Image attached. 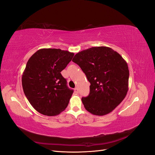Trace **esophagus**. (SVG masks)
<instances>
[{
  "mask_svg": "<svg viewBox=\"0 0 155 155\" xmlns=\"http://www.w3.org/2000/svg\"><path fill=\"white\" fill-rule=\"evenodd\" d=\"M74 92H76V94H78L79 93V90H78V88H77V87H76L74 88Z\"/></svg>",
  "mask_w": 155,
  "mask_h": 155,
  "instance_id": "34e87169",
  "label": "esophagus"
}]
</instances>
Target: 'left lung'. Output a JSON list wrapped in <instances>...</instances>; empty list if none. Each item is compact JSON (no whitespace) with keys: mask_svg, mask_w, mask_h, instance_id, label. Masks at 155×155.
<instances>
[{"mask_svg":"<svg viewBox=\"0 0 155 155\" xmlns=\"http://www.w3.org/2000/svg\"><path fill=\"white\" fill-rule=\"evenodd\" d=\"M78 64L90 82V93L82 97L85 109L91 114L110 113L125 97L128 91L127 63L117 52L107 46L92 47L75 55Z\"/></svg>","mask_w":155,"mask_h":155,"instance_id":"8db88e82","label":"left lung"}]
</instances>
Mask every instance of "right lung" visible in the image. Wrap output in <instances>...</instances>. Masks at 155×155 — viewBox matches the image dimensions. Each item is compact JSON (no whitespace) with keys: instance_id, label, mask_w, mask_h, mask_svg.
I'll return each instance as SVG.
<instances>
[{"instance_id":"obj_1","label":"right lung","mask_w":155,"mask_h":155,"mask_svg":"<svg viewBox=\"0 0 155 155\" xmlns=\"http://www.w3.org/2000/svg\"><path fill=\"white\" fill-rule=\"evenodd\" d=\"M74 54L56 48L37 50L28 59L22 76L25 94L39 113L56 116L68 105L74 91L67 85L61 72Z\"/></svg>"}]
</instances>
